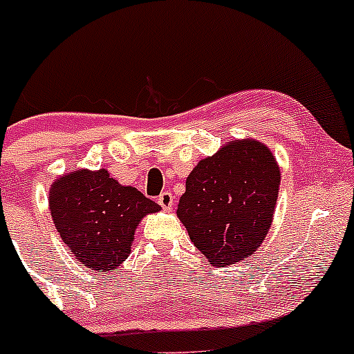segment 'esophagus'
<instances>
[{
	"instance_id": "esophagus-1",
	"label": "esophagus",
	"mask_w": 354,
	"mask_h": 354,
	"mask_svg": "<svg viewBox=\"0 0 354 354\" xmlns=\"http://www.w3.org/2000/svg\"><path fill=\"white\" fill-rule=\"evenodd\" d=\"M157 203H159L164 210H169L171 207H173V194H171V192H162V194L157 197Z\"/></svg>"
}]
</instances>
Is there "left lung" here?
Returning a JSON list of instances; mask_svg holds the SVG:
<instances>
[{
    "instance_id": "8db88e82",
    "label": "left lung",
    "mask_w": 354,
    "mask_h": 354,
    "mask_svg": "<svg viewBox=\"0 0 354 354\" xmlns=\"http://www.w3.org/2000/svg\"><path fill=\"white\" fill-rule=\"evenodd\" d=\"M281 174L257 140H234L202 159L187 178L178 217L214 267L253 255L272 224Z\"/></svg>"
}]
</instances>
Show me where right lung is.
I'll use <instances>...</instances> for the list:
<instances>
[{
  "label": "right lung",
  "instance_id": "obj_1",
  "mask_svg": "<svg viewBox=\"0 0 354 354\" xmlns=\"http://www.w3.org/2000/svg\"><path fill=\"white\" fill-rule=\"evenodd\" d=\"M49 209L59 236L92 270H113L128 259L135 227L160 207L133 187H121L106 169L73 171L55 181Z\"/></svg>",
  "mask_w": 354,
  "mask_h": 354
}]
</instances>
